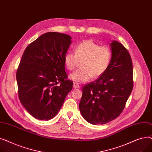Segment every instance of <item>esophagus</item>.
I'll return each mask as SVG.
<instances>
[{
	"mask_svg": "<svg viewBox=\"0 0 152 152\" xmlns=\"http://www.w3.org/2000/svg\"><path fill=\"white\" fill-rule=\"evenodd\" d=\"M73 88H74V89L79 88V85L77 83H73Z\"/></svg>",
	"mask_w": 152,
	"mask_h": 152,
	"instance_id": "1",
	"label": "esophagus"
}]
</instances>
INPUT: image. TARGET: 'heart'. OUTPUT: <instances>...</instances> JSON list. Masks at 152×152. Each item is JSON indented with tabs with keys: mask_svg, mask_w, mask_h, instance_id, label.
Returning a JSON list of instances; mask_svg holds the SVG:
<instances>
[{
	"mask_svg": "<svg viewBox=\"0 0 152 152\" xmlns=\"http://www.w3.org/2000/svg\"><path fill=\"white\" fill-rule=\"evenodd\" d=\"M111 59V53L107 46H100L91 40H86L79 43L75 49V53H66L64 56V64L69 71L77 66L82 61L81 69L70 74L71 80L77 83H86L92 77L102 76L108 68Z\"/></svg>",
	"mask_w": 152,
	"mask_h": 152,
	"instance_id": "heart-1",
	"label": "heart"
}]
</instances>
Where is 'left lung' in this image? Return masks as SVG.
Masks as SVG:
<instances>
[{
	"instance_id": "1",
	"label": "left lung",
	"mask_w": 152,
	"mask_h": 152,
	"mask_svg": "<svg viewBox=\"0 0 152 152\" xmlns=\"http://www.w3.org/2000/svg\"><path fill=\"white\" fill-rule=\"evenodd\" d=\"M109 44L111 59L108 68L83 87L79 103L83 117L94 125L108 123L120 115L133 88L132 63L128 51L116 41Z\"/></svg>"
}]
</instances>
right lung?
Returning <instances> with one entry per match:
<instances>
[{
    "instance_id": "1",
    "label": "right lung",
    "mask_w": 152,
    "mask_h": 152,
    "mask_svg": "<svg viewBox=\"0 0 152 152\" xmlns=\"http://www.w3.org/2000/svg\"><path fill=\"white\" fill-rule=\"evenodd\" d=\"M71 42L67 34L49 32L30 44L23 54L17 72L18 96L36 119L54 118L73 88L63 61Z\"/></svg>"
}]
</instances>
